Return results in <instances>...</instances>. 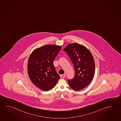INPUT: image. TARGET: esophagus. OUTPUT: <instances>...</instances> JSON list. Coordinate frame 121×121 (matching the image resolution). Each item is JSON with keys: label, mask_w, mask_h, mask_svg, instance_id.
Masks as SVG:
<instances>
[{"label": "esophagus", "mask_w": 121, "mask_h": 121, "mask_svg": "<svg viewBox=\"0 0 121 121\" xmlns=\"http://www.w3.org/2000/svg\"><path fill=\"white\" fill-rule=\"evenodd\" d=\"M60 77L61 78H63L65 77V74H62V75H60Z\"/></svg>", "instance_id": "1"}]
</instances>
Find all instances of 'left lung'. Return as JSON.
Returning <instances> with one entry per match:
<instances>
[{
	"label": "left lung",
	"instance_id": "left-lung-1",
	"mask_svg": "<svg viewBox=\"0 0 121 121\" xmlns=\"http://www.w3.org/2000/svg\"><path fill=\"white\" fill-rule=\"evenodd\" d=\"M63 51L67 52L74 67L75 77L68 80L69 86L76 91L84 88L94 77L95 63L92 54L86 47L77 43L68 44Z\"/></svg>",
	"mask_w": 121,
	"mask_h": 121
}]
</instances>
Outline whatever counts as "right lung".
Listing matches in <instances>:
<instances>
[{
    "label": "right lung",
    "instance_id": "obj_1",
    "mask_svg": "<svg viewBox=\"0 0 121 121\" xmlns=\"http://www.w3.org/2000/svg\"><path fill=\"white\" fill-rule=\"evenodd\" d=\"M62 46L47 44L36 48L29 57L27 70L33 84L42 90L48 91L56 86L59 75L53 61Z\"/></svg>",
    "mask_w": 121,
    "mask_h": 121
}]
</instances>
